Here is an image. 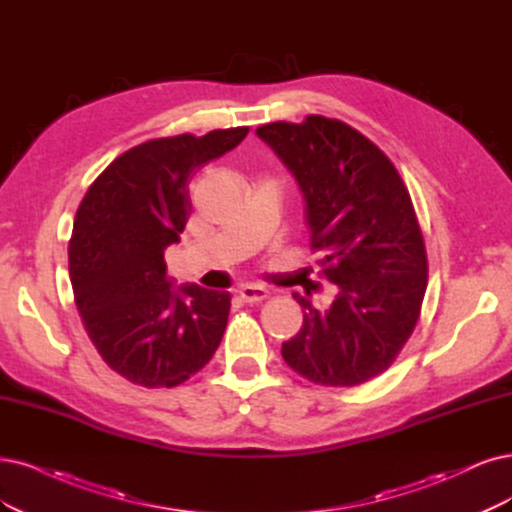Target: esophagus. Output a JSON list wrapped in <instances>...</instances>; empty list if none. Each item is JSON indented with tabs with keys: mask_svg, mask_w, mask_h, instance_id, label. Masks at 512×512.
Returning a JSON list of instances; mask_svg holds the SVG:
<instances>
[{
	"mask_svg": "<svg viewBox=\"0 0 512 512\" xmlns=\"http://www.w3.org/2000/svg\"><path fill=\"white\" fill-rule=\"evenodd\" d=\"M238 295L242 301H246V304H257V301L268 299L272 293L261 285H244V287H240Z\"/></svg>",
	"mask_w": 512,
	"mask_h": 512,
	"instance_id": "34e87169",
	"label": "esophagus"
}]
</instances>
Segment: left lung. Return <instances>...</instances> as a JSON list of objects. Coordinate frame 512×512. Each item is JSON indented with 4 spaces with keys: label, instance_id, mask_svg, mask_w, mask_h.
<instances>
[{
    "label": "left lung",
    "instance_id": "1",
    "mask_svg": "<svg viewBox=\"0 0 512 512\" xmlns=\"http://www.w3.org/2000/svg\"><path fill=\"white\" fill-rule=\"evenodd\" d=\"M257 135L295 175L318 274L339 287L327 310L293 295L304 325L282 358L312 384H365L396 361L422 312L428 257L409 189L384 151L342 120L272 122Z\"/></svg>",
    "mask_w": 512,
    "mask_h": 512
}]
</instances>
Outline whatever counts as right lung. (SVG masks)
<instances>
[{"label": "right lung", "mask_w": 512, "mask_h": 512, "mask_svg": "<svg viewBox=\"0 0 512 512\" xmlns=\"http://www.w3.org/2000/svg\"><path fill=\"white\" fill-rule=\"evenodd\" d=\"M249 126L151 139L124 151L88 187L69 238L82 325L109 369L143 388H173L221 344L232 295L166 280L164 251L192 213L194 173L234 149Z\"/></svg>", "instance_id": "right-lung-1"}]
</instances>
